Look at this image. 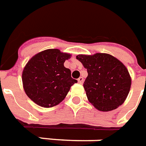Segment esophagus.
Listing matches in <instances>:
<instances>
[{
    "label": "esophagus",
    "instance_id": "obj_1",
    "mask_svg": "<svg viewBox=\"0 0 146 146\" xmlns=\"http://www.w3.org/2000/svg\"><path fill=\"white\" fill-rule=\"evenodd\" d=\"M78 81L80 84H82V83H83V82H84V78H82V77H79V78H78Z\"/></svg>",
    "mask_w": 146,
    "mask_h": 146
}]
</instances>
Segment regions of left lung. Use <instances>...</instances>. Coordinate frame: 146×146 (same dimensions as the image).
I'll list each match as a JSON object with an SVG mask.
<instances>
[{
  "label": "left lung",
  "instance_id": "left-lung-1",
  "mask_svg": "<svg viewBox=\"0 0 146 146\" xmlns=\"http://www.w3.org/2000/svg\"><path fill=\"white\" fill-rule=\"evenodd\" d=\"M76 59L86 68L83 84L89 101L102 111L117 108L130 92L131 78L124 64L111 55H78Z\"/></svg>",
  "mask_w": 146,
  "mask_h": 146
}]
</instances>
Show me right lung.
Segmentation results:
<instances>
[{
	"label": "right lung",
	"instance_id": "obj_1",
	"mask_svg": "<svg viewBox=\"0 0 146 146\" xmlns=\"http://www.w3.org/2000/svg\"><path fill=\"white\" fill-rule=\"evenodd\" d=\"M71 54L57 48L46 49L34 56L22 74L26 94L44 108L60 104L77 80L71 78L70 69L64 66Z\"/></svg>",
	"mask_w": 146,
	"mask_h": 146
}]
</instances>
